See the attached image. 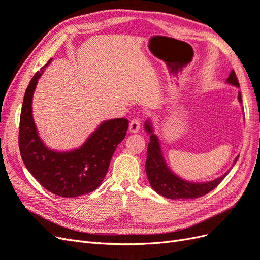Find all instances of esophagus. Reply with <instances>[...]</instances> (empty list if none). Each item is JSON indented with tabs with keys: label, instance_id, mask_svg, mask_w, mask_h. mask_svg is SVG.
I'll return each instance as SVG.
<instances>
[{
	"label": "esophagus",
	"instance_id": "esophagus-1",
	"mask_svg": "<svg viewBox=\"0 0 260 260\" xmlns=\"http://www.w3.org/2000/svg\"><path fill=\"white\" fill-rule=\"evenodd\" d=\"M140 125H141V121L139 118H133L129 124V131L133 132V133L138 132L140 130Z\"/></svg>",
	"mask_w": 260,
	"mask_h": 260
}]
</instances>
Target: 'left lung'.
Returning a JSON list of instances; mask_svg holds the SVG:
<instances>
[{
    "instance_id": "obj_1",
    "label": "left lung",
    "mask_w": 260,
    "mask_h": 260,
    "mask_svg": "<svg viewBox=\"0 0 260 260\" xmlns=\"http://www.w3.org/2000/svg\"><path fill=\"white\" fill-rule=\"evenodd\" d=\"M226 81L238 86V88L240 86L234 70L230 73ZM239 101L242 102L240 92ZM145 129L151 135L147 146V157L145 162L146 175L152 187L157 193L165 196V198L171 200H190L201 198V196L206 195L207 193L214 190L228 175L226 172L223 176L207 183H191L177 177L176 175L172 174L169 168L166 166V164H165L158 143V139H157L155 135H153V129L151 127V123L148 121L145 123ZM237 160L238 159H235V161Z\"/></svg>"
}]
</instances>
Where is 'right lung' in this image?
<instances>
[{
	"label": "right lung",
	"instance_id": "1",
	"mask_svg": "<svg viewBox=\"0 0 260 260\" xmlns=\"http://www.w3.org/2000/svg\"><path fill=\"white\" fill-rule=\"evenodd\" d=\"M50 61L35 74L25 92L19 121V151L30 174L46 190L61 198H76L94 191L104 180L117 145L127 135L129 120L117 118L103 122L75 151H51L38 136L31 111L38 79Z\"/></svg>",
	"mask_w": 260,
	"mask_h": 260
}]
</instances>
